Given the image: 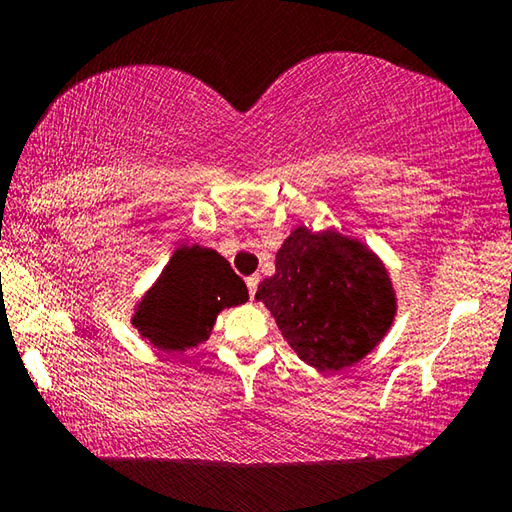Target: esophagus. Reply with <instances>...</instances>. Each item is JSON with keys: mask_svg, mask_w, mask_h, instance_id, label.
Returning a JSON list of instances; mask_svg holds the SVG:
<instances>
[{"mask_svg": "<svg viewBox=\"0 0 512 512\" xmlns=\"http://www.w3.org/2000/svg\"><path fill=\"white\" fill-rule=\"evenodd\" d=\"M257 284H259V275H250V277H246V287H248V296H250V300L255 298V293H257Z\"/></svg>", "mask_w": 512, "mask_h": 512, "instance_id": "obj_1", "label": "esophagus"}]
</instances>
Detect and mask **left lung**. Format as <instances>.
I'll list each match as a JSON object with an SVG mask.
<instances>
[{
	"instance_id": "obj_1",
	"label": "left lung",
	"mask_w": 512,
	"mask_h": 512,
	"mask_svg": "<svg viewBox=\"0 0 512 512\" xmlns=\"http://www.w3.org/2000/svg\"><path fill=\"white\" fill-rule=\"evenodd\" d=\"M298 357L318 370H341L384 339L395 293L384 264L339 232L296 228L275 255V275L255 293Z\"/></svg>"
}]
</instances>
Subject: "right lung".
Returning <instances> with one entry per match:
<instances>
[{"mask_svg": "<svg viewBox=\"0 0 512 512\" xmlns=\"http://www.w3.org/2000/svg\"><path fill=\"white\" fill-rule=\"evenodd\" d=\"M248 300L228 259L212 248L183 246L146 293L133 325L155 348L185 352L210 339L216 314Z\"/></svg>", "mask_w": 512, "mask_h": 512, "instance_id": "right-lung-1", "label": "right lung"}]
</instances>
